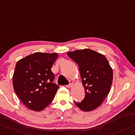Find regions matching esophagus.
Segmentation results:
<instances>
[{
  "label": "esophagus",
  "mask_w": 135,
  "mask_h": 135,
  "mask_svg": "<svg viewBox=\"0 0 135 135\" xmlns=\"http://www.w3.org/2000/svg\"><path fill=\"white\" fill-rule=\"evenodd\" d=\"M72 84H73V82H72V81H70V83H69L68 85H66V86L67 88H70L72 86Z\"/></svg>",
  "instance_id": "esophagus-1"
}]
</instances>
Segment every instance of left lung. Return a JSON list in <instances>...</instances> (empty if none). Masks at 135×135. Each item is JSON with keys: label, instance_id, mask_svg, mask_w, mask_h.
Segmentation results:
<instances>
[{"label": "left lung", "instance_id": "8db88e82", "mask_svg": "<svg viewBox=\"0 0 135 135\" xmlns=\"http://www.w3.org/2000/svg\"><path fill=\"white\" fill-rule=\"evenodd\" d=\"M68 56L79 66L85 96L75 104L83 111L100 107L107 97L113 82V69L103 54L90 49L69 52Z\"/></svg>", "mask_w": 135, "mask_h": 135}]
</instances>
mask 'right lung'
Here are the masks:
<instances>
[{
	"instance_id": "obj_1",
	"label": "right lung",
	"mask_w": 135,
	"mask_h": 135,
	"mask_svg": "<svg viewBox=\"0 0 135 135\" xmlns=\"http://www.w3.org/2000/svg\"><path fill=\"white\" fill-rule=\"evenodd\" d=\"M56 53L35 52L20 59L13 76L14 90L29 109L41 111L52 102L59 86L53 83L52 66Z\"/></svg>"
}]
</instances>
